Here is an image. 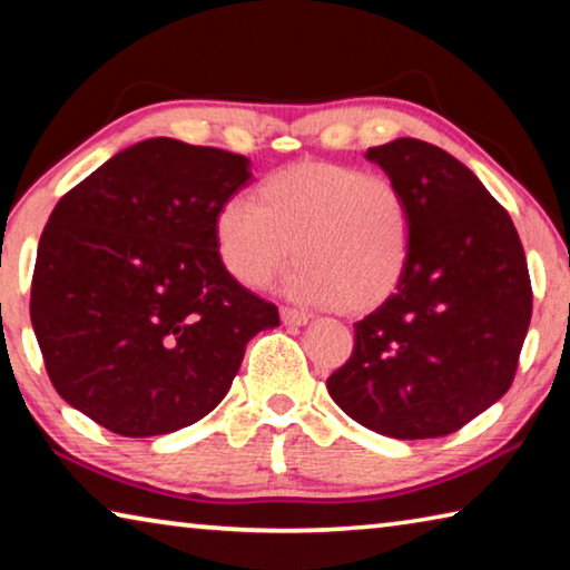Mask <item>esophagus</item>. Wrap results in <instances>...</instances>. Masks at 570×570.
I'll return each mask as SVG.
<instances>
[{
	"instance_id": "obj_1",
	"label": "esophagus",
	"mask_w": 570,
	"mask_h": 570,
	"mask_svg": "<svg viewBox=\"0 0 570 570\" xmlns=\"http://www.w3.org/2000/svg\"><path fill=\"white\" fill-rule=\"evenodd\" d=\"M282 322L288 324V326H304L308 322V316L304 312H296V308L292 306H282Z\"/></svg>"
}]
</instances>
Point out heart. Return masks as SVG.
<instances>
[{
  "label": "heart",
  "mask_w": 570,
  "mask_h": 570,
  "mask_svg": "<svg viewBox=\"0 0 570 570\" xmlns=\"http://www.w3.org/2000/svg\"><path fill=\"white\" fill-rule=\"evenodd\" d=\"M220 264L258 288L292 256L286 294L362 316L397 292L410 264L412 214L387 176L332 160H302L258 183L256 204L230 196L216 210Z\"/></svg>",
  "instance_id": "heart-1"
}]
</instances>
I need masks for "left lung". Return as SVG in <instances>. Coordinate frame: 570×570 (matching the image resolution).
<instances>
[{
  "mask_svg": "<svg viewBox=\"0 0 570 570\" xmlns=\"http://www.w3.org/2000/svg\"><path fill=\"white\" fill-rule=\"evenodd\" d=\"M407 198L410 264L387 304L354 324L332 400L366 430L430 440L460 430L513 384L533 288L508 210L438 146L366 150Z\"/></svg>",
  "mask_w": 570,
  "mask_h": 570,
  "instance_id": "8db88e82",
  "label": "left lung"
}]
</instances>
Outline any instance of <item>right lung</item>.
I'll use <instances>...</instances> for the list:
<instances>
[{"instance_id":"obj_1","label":"right lung","mask_w":570,"mask_h":570,"mask_svg":"<svg viewBox=\"0 0 570 570\" xmlns=\"http://www.w3.org/2000/svg\"><path fill=\"white\" fill-rule=\"evenodd\" d=\"M250 180L236 153L150 138L55 206L30 316L60 397L122 438L168 435L226 397L278 308L220 264L214 220Z\"/></svg>"}]
</instances>
